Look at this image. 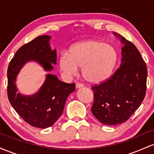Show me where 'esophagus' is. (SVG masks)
<instances>
[{
	"label": "esophagus",
	"mask_w": 154,
	"mask_h": 154,
	"mask_svg": "<svg viewBox=\"0 0 154 154\" xmlns=\"http://www.w3.org/2000/svg\"><path fill=\"white\" fill-rule=\"evenodd\" d=\"M75 86H76V88H82L84 85H83L82 84H81V83H77Z\"/></svg>",
	"instance_id": "1"
}]
</instances>
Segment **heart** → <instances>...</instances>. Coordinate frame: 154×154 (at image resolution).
<instances>
[{"mask_svg": "<svg viewBox=\"0 0 154 154\" xmlns=\"http://www.w3.org/2000/svg\"><path fill=\"white\" fill-rule=\"evenodd\" d=\"M119 61V53L113 45L98 40H88L74 44L69 55L63 53L59 66L66 75H77L82 67L83 77L93 84L104 82L112 76Z\"/></svg>", "mask_w": 154, "mask_h": 154, "instance_id": "obj_1", "label": "heart"}]
</instances>
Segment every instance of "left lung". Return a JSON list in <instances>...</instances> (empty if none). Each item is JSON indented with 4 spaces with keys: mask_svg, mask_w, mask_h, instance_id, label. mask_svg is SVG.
<instances>
[{
    "mask_svg": "<svg viewBox=\"0 0 154 154\" xmlns=\"http://www.w3.org/2000/svg\"><path fill=\"white\" fill-rule=\"evenodd\" d=\"M122 48L119 68L108 80L91 88L94 102L91 111L97 119L106 125L125 122L138 109L146 93L147 66L133 43L117 35Z\"/></svg>",
    "mask_w": 154,
    "mask_h": 154,
    "instance_id": "8db88e82",
    "label": "left lung"
}]
</instances>
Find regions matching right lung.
Segmentation results:
<instances>
[{
  "label": "right lung",
  "instance_id": "1",
  "mask_svg": "<svg viewBox=\"0 0 154 154\" xmlns=\"http://www.w3.org/2000/svg\"><path fill=\"white\" fill-rule=\"evenodd\" d=\"M50 39L48 35H41L19 48L7 71V93L10 103L24 122L42 129L52 126L61 116L67 98L75 91V84L61 82L56 75L48 74L38 93L26 96L17 92L16 79L22 66L29 61L40 63L45 71L54 69L56 50L51 48Z\"/></svg>",
  "mask_w": 154,
  "mask_h": 154
}]
</instances>
